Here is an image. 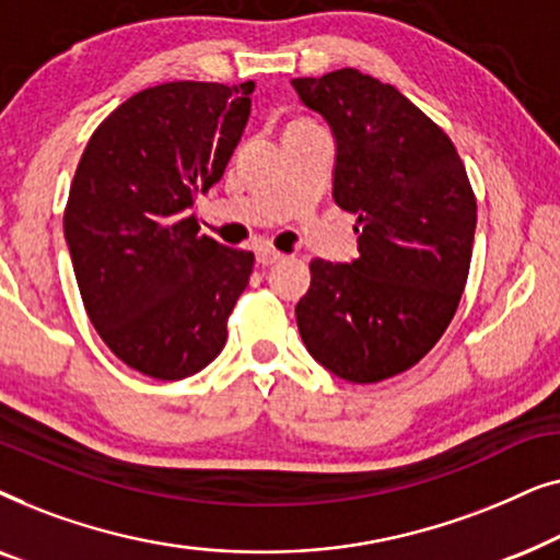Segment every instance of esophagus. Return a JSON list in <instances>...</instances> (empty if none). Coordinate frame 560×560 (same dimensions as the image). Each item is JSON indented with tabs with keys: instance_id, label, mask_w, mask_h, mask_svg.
<instances>
[{
	"instance_id": "esophagus-1",
	"label": "esophagus",
	"mask_w": 560,
	"mask_h": 560,
	"mask_svg": "<svg viewBox=\"0 0 560 560\" xmlns=\"http://www.w3.org/2000/svg\"><path fill=\"white\" fill-rule=\"evenodd\" d=\"M280 259H282V252H278V249H272V247L257 249V262L262 267H270L275 262H280Z\"/></svg>"
}]
</instances>
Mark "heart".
Returning <instances> with one entry per match:
<instances>
[{"mask_svg":"<svg viewBox=\"0 0 560 560\" xmlns=\"http://www.w3.org/2000/svg\"><path fill=\"white\" fill-rule=\"evenodd\" d=\"M303 125H311V119H303V117H298V119H290V121H288V127H285V129H293V127H303Z\"/></svg>","mask_w":560,"mask_h":560,"instance_id":"obj_1","label":"heart"}]
</instances>
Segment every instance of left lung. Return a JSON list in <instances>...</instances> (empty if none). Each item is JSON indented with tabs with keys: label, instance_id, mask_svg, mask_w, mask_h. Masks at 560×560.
<instances>
[{
	"label": "left lung",
	"instance_id": "8db88e82",
	"mask_svg": "<svg viewBox=\"0 0 560 560\" xmlns=\"http://www.w3.org/2000/svg\"><path fill=\"white\" fill-rule=\"evenodd\" d=\"M336 137L334 201L357 213L359 257L311 262L295 305L311 357L372 385L416 366L446 331L471 265L477 198L451 137L357 68L293 79Z\"/></svg>",
	"mask_w": 560,
	"mask_h": 560
}]
</instances>
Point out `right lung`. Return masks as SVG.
I'll list each match as a JSON object with an SVG mask.
<instances>
[{"instance_id": "add662e5", "label": "right lung", "mask_w": 560, "mask_h": 560, "mask_svg": "<svg viewBox=\"0 0 560 560\" xmlns=\"http://www.w3.org/2000/svg\"><path fill=\"white\" fill-rule=\"evenodd\" d=\"M255 83L171 81L119 104L83 150L63 229L83 308L114 357L155 380L201 372L255 255L198 234L196 194L221 180Z\"/></svg>"}]
</instances>
